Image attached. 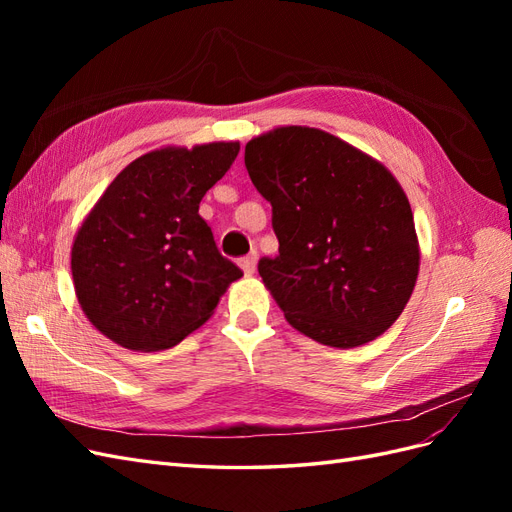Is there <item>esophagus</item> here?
<instances>
[{
	"label": "esophagus",
	"instance_id": "34e87169",
	"mask_svg": "<svg viewBox=\"0 0 512 512\" xmlns=\"http://www.w3.org/2000/svg\"><path fill=\"white\" fill-rule=\"evenodd\" d=\"M256 262H258V252L254 250V252H250L247 256H243V258L239 260V265H241V269H243L245 275H252V273L256 271Z\"/></svg>",
	"mask_w": 512,
	"mask_h": 512
}]
</instances>
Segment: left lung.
I'll return each instance as SVG.
<instances>
[{
	"mask_svg": "<svg viewBox=\"0 0 512 512\" xmlns=\"http://www.w3.org/2000/svg\"><path fill=\"white\" fill-rule=\"evenodd\" d=\"M245 168L273 209L280 254L258 273L303 335L356 348L404 312L418 275L408 198L378 160L329 132L286 126L245 145Z\"/></svg>",
	"mask_w": 512,
	"mask_h": 512,
	"instance_id": "8db88e82",
	"label": "left lung"
}]
</instances>
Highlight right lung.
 I'll use <instances>...</instances> for the list:
<instances>
[{"label": "right lung", "mask_w": 512, "mask_h": 512, "mask_svg": "<svg viewBox=\"0 0 512 512\" xmlns=\"http://www.w3.org/2000/svg\"><path fill=\"white\" fill-rule=\"evenodd\" d=\"M237 153L239 143L145 153L89 211L72 245L74 290L89 322L115 344L177 346L243 275L198 215Z\"/></svg>", "instance_id": "add662e5"}]
</instances>
